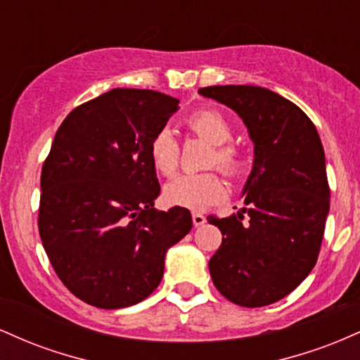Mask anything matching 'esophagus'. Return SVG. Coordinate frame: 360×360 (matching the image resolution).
<instances>
[{"mask_svg": "<svg viewBox=\"0 0 360 360\" xmlns=\"http://www.w3.org/2000/svg\"><path fill=\"white\" fill-rule=\"evenodd\" d=\"M193 223L194 226H201L206 223V218L201 213H193Z\"/></svg>", "mask_w": 360, "mask_h": 360, "instance_id": "esophagus-1", "label": "esophagus"}]
</instances>
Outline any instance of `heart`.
I'll use <instances>...</instances> for the list:
<instances>
[{"mask_svg": "<svg viewBox=\"0 0 360 360\" xmlns=\"http://www.w3.org/2000/svg\"><path fill=\"white\" fill-rule=\"evenodd\" d=\"M186 123L193 134L214 146L210 166H218L229 176H235L242 171L245 162L243 154L240 148L229 143L232 140V127L220 111L210 108L198 110ZM179 142L169 128L159 130L152 139L150 159L160 174H174L179 166ZM164 194L171 205L200 212L213 203H218L225 196V184L214 172L181 174L167 183Z\"/></svg>", "mask_w": 360, "mask_h": 360, "instance_id": "obj_1", "label": "heart"}]
</instances>
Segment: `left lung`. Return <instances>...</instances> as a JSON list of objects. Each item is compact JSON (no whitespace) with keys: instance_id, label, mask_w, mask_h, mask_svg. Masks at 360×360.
<instances>
[{"instance_id":"8db88e82","label":"left lung","mask_w":360,"mask_h":360,"mask_svg":"<svg viewBox=\"0 0 360 360\" xmlns=\"http://www.w3.org/2000/svg\"><path fill=\"white\" fill-rule=\"evenodd\" d=\"M198 93L232 108L254 143L243 208L208 218L223 235L210 274L232 303L266 307L298 288L316 264L330 210L323 146L307 113L274 91L230 84Z\"/></svg>"}]
</instances>
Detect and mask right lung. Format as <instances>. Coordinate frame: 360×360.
Masks as SVG:
<instances>
[{
  "label": "right lung",
  "instance_id": "1",
  "mask_svg": "<svg viewBox=\"0 0 360 360\" xmlns=\"http://www.w3.org/2000/svg\"><path fill=\"white\" fill-rule=\"evenodd\" d=\"M179 110L152 89H111L65 117L40 176L39 232L53 271L96 308L137 304L159 286L189 210L154 208L150 142Z\"/></svg>",
  "mask_w": 360,
  "mask_h": 360
}]
</instances>
